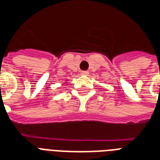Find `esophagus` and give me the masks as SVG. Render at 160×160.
<instances>
[{
	"label": "esophagus",
	"mask_w": 160,
	"mask_h": 160,
	"mask_svg": "<svg viewBox=\"0 0 160 160\" xmlns=\"http://www.w3.org/2000/svg\"><path fill=\"white\" fill-rule=\"evenodd\" d=\"M88 72H87V71H81V72H80V74H81V75H86V76H87V75H88Z\"/></svg>",
	"instance_id": "34e87169"
}]
</instances>
